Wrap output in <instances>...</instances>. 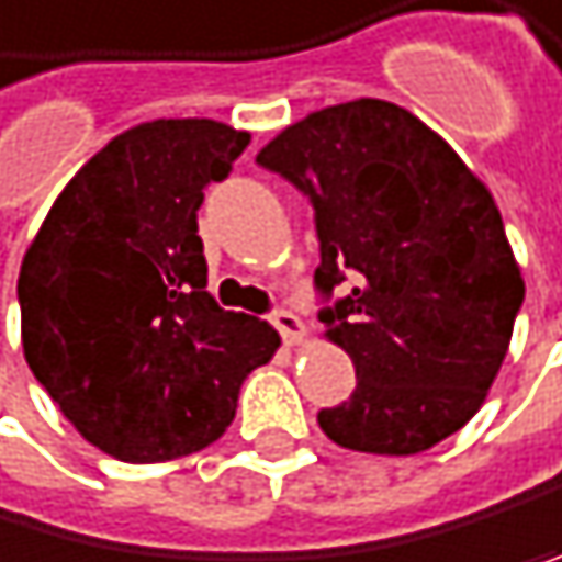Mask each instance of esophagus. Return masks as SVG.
<instances>
[{
	"label": "esophagus",
	"mask_w": 562,
	"mask_h": 562,
	"mask_svg": "<svg viewBox=\"0 0 562 562\" xmlns=\"http://www.w3.org/2000/svg\"><path fill=\"white\" fill-rule=\"evenodd\" d=\"M270 323H274V329L284 337V344H299L305 337V326L292 308H274V313H270Z\"/></svg>",
	"instance_id": "1"
}]
</instances>
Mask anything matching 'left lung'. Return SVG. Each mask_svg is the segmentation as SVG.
<instances>
[{
  "label": "left lung",
  "instance_id": "8db88e82",
  "mask_svg": "<svg viewBox=\"0 0 562 562\" xmlns=\"http://www.w3.org/2000/svg\"><path fill=\"white\" fill-rule=\"evenodd\" d=\"M257 162L313 204L319 323L355 361V393L319 409L326 438L417 456L456 435L497 379L525 302L490 190L385 100L316 110Z\"/></svg>",
  "mask_w": 562,
  "mask_h": 562
}]
</instances>
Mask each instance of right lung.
I'll return each instance as SVG.
<instances>
[{
  "label": "right lung",
  "instance_id": "right-lung-1",
  "mask_svg": "<svg viewBox=\"0 0 562 562\" xmlns=\"http://www.w3.org/2000/svg\"><path fill=\"white\" fill-rule=\"evenodd\" d=\"M246 145V132L198 117L132 127L68 180L23 257L30 372L121 462L218 441L243 379L281 344L274 326L204 292L198 207Z\"/></svg>",
  "mask_w": 562,
  "mask_h": 562
}]
</instances>
